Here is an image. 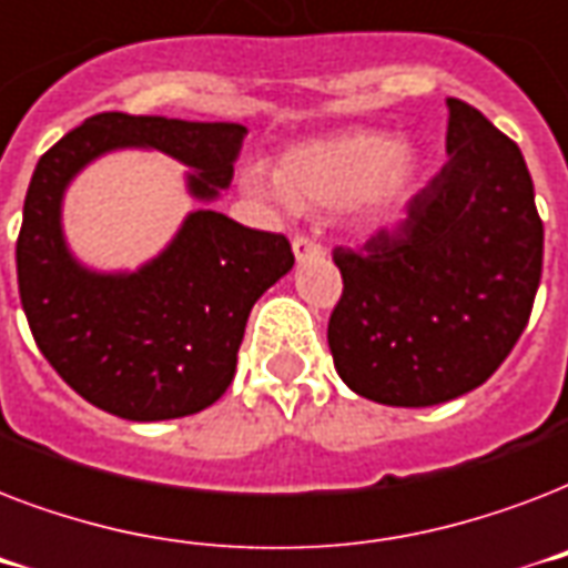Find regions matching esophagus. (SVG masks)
<instances>
[{
	"mask_svg": "<svg viewBox=\"0 0 568 568\" xmlns=\"http://www.w3.org/2000/svg\"><path fill=\"white\" fill-rule=\"evenodd\" d=\"M292 250H294V258H297V262H303V258H321V256H324V247H321L315 239H310V235H294Z\"/></svg>",
	"mask_w": 568,
	"mask_h": 568,
	"instance_id": "34e87169",
	"label": "esophagus"
}]
</instances>
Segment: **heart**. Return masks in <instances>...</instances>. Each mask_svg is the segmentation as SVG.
<instances>
[{"label":"heart","mask_w":568,"mask_h":568,"mask_svg":"<svg viewBox=\"0 0 568 568\" xmlns=\"http://www.w3.org/2000/svg\"><path fill=\"white\" fill-rule=\"evenodd\" d=\"M418 180V159L383 132L356 129L306 141L280 155L276 173L253 164L244 189L262 200L297 209H347L368 230L386 223L406 203Z\"/></svg>","instance_id":"1"}]
</instances>
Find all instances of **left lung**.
Listing matches in <instances>:
<instances>
[{
    "mask_svg": "<svg viewBox=\"0 0 568 568\" xmlns=\"http://www.w3.org/2000/svg\"><path fill=\"white\" fill-rule=\"evenodd\" d=\"M448 162L397 230L336 247L327 342L338 377L386 406H433L493 377L528 327L542 221L521 150L448 100Z\"/></svg>",
    "mask_w": 568,
    "mask_h": 568,
    "instance_id": "8db88e82",
    "label": "left lung"
}]
</instances>
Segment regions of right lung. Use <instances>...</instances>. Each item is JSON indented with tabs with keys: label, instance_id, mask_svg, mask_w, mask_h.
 <instances>
[{
	"label": "right lung",
	"instance_id": "1",
	"mask_svg": "<svg viewBox=\"0 0 568 568\" xmlns=\"http://www.w3.org/2000/svg\"><path fill=\"white\" fill-rule=\"evenodd\" d=\"M247 129L93 114L40 155L17 239L22 312L40 354L88 404L129 422H164L212 406L230 388L250 310L292 271L285 235L196 209L173 241L132 274H100L70 253L61 230L67 185L93 159L144 146L189 173V194L230 189Z\"/></svg>",
	"mask_w": 568,
	"mask_h": 568
}]
</instances>
